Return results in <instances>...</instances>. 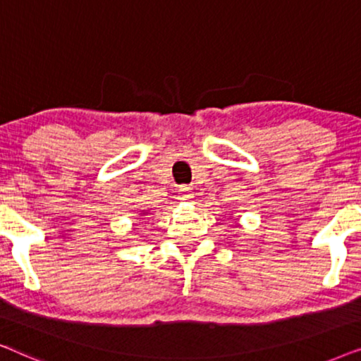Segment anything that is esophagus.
<instances>
[{"label":"esophagus","mask_w":361,"mask_h":361,"mask_svg":"<svg viewBox=\"0 0 361 361\" xmlns=\"http://www.w3.org/2000/svg\"><path fill=\"white\" fill-rule=\"evenodd\" d=\"M179 192H180V195L184 197V199H190V197H192V189L189 185H180Z\"/></svg>","instance_id":"obj_1"}]
</instances>
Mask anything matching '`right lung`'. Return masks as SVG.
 Instances as JSON below:
<instances>
[{
  "instance_id": "right-lung-1",
  "label": "right lung",
  "mask_w": 361,
  "mask_h": 361,
  "mask_svg": "<svg viewBox=\"0 0 361 361\" xmlns=\"http://www.w3.org/2000/svg\"><path fill=\"white\" fill-rule=\"evenodd\" d=\"M147 214V212H142V215H146Z\"/></svg>"
}]
</instances>
